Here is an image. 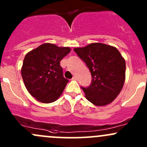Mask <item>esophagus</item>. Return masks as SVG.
Instances as JSON below:
<instances>
[{
  "mask_svg": "<svg viewBox=\"0 0 147 147\" xmlns=\"http://www.w3.org/2000/svg\"><path fill=\"white\" fill-rule=\"evenodd\" d=\"M72 80H78V78H77L76 76H74L73 78H72Z\"/></svg>",
  "mask_w": 147,
  "mask_h": 147,
  "instance_id": "1",
  "label": "esophagus"
}]
</instances>
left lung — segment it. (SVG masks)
<instances>
[{
  "mask_svg": "<svg viewBox=\"0 0 147 147\" xmlns=\"http://www.w3.org/2000/svg\"><path fill=\"white\" fill-rule=\"evenodd\" d=\"M74 51L92 74L91 85L82 87L86 99L96 106L112 103L121 92L125 80V61L119 51L102 43H92Z\"/></svg>",
  "mask_w": 147,
  "mask_h": 147,
  "instance_id": "8db88e82",
  "label": "left lung"
}]
</instances>
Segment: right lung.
Instances as JSON below:
<instances>
[{"mask_svg": "<svg viewBox=\"0 0 147 147\" xmlns=\"http://www.w3.org/2000/svg\"><path fill=\"white\" fill-rule=\"evenodd\" d=\"M70 51L46 43L26 54L21 75L26 89L38 101L52 103L61 96L68 80L63 77L60 62Z\"/></svg>", "mask_w": 147, "mask_h": 147, "instance_id": "add662e5", "label": "right lung"}]
</instances>
